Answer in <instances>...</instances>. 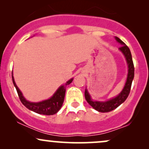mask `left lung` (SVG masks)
<instances>
[{
	"label": "left lung",
	"mask_w": 149,
	"mask_h": 149,
	"mask_svg": "<svg viewBox=\"0 0 149 149\" xmlns=\"http://www.w3.org/2000/svg\"><path fill=\"white\" fill-rule=\"evenodd\" d=\"M116 40L122 45L121 47H119V49L121 51L125 57L126 60L128 65V74L127 78V81H126L125 85L123 90V91L118 95L115 98L112 99V100L107 101L105 102H94L91 100L90 95L85 90V100L88 102V104L93 107L95 110L97 111L102 112V113H107L111 111L114 110L117 107H118L121 104L123 103L126 99L127 98L128 95H129L130 92V89L132 86V83L133 78L134 76V64H133L132 57V54L130 50L129 47L125 45L124 42H123L119 38L116 37Z\"/></svg>",
	"instance_id": "1"
}]
</instances>
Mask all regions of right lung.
I'll return each instance as SVG.
<instances>
[{
    "label": "right lung",
    "mask_w": 149,
    "mask_h": 149,
    "mask_svg": "<svg viewBox=\"0 0 149 149\" xmlns=\"http://www.w3.org/2000/svg\"><path fill=\"white\" fill-rule=\"evenodd\" d=\"M12 78H13V84H14L15 88L17 90V92L19 98L22 103L27 109L37 113L38 114H42V115L47 116L54 115L56 113L59 111V109L62 107L63 102H64V100L66 87L73 81V78H71L69 81L66 82V84L59 87V88L57 90V92L49 100L38 102V103H33V102H29L25 100L24 97L22 95V92H20V90H19L17 86L13 75H12Z\"/></svg>",
    "instance_id": "1"
}]
</instances>
